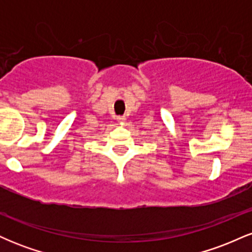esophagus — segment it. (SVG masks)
Masks as SVG:
<instances>
[{"label":"esophagus","mask_w":252,"mask_h":252,"mask_svg":"<svg viewBox=\"0 0 252 252\" xmlns=\"http://www.w3.org/2000/svg\"><path fill=\"white\" fill-rule=\"evenodd\" d=\"M117 121L120 123H123V122H126V116H118L117 117Z\"/></svg>","instance_id":"obj_1"}]
</instances>
